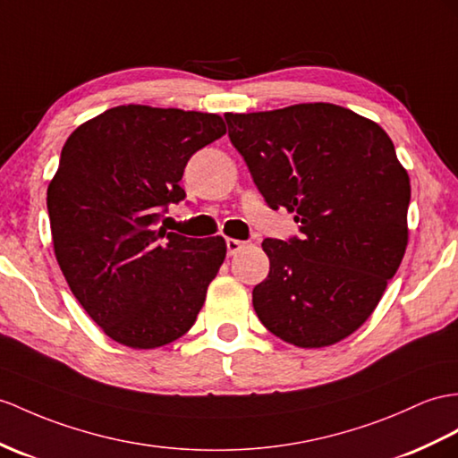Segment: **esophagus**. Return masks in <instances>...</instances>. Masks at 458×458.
Returning <instances> with one entry per match:
<instances>
[{"mask_svg":"<svg viewBox=\"0 0 458 458\" xmlns=\"http://www.w3.org/2000/svg\"><path fill=\"white\" fill-rule=\"evenodd\" d=\"M225 244H227V254L233 256V254H237L247 242H242V241H239V239H227Z\"/></svg>","mask_w":458,"mask_h":458,"instance_id":"obj_1","label":"esophagus"}]
</instances>
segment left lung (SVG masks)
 <instances>
[{"label": "left lung", "instance_id": "obj_1", "mask_svg": "<svg viewBox=\"0 0 458 458\" xmlns=\"http://www.w3.org/2000/svg\"><path fill=\"white\" fill-rule=\"evenodd\" d=\"M229 140L272 209L299 237L264 239L270 274L252 289L262 325L299 348L358 330L408 244L410 178L386 131L330 103L225 114Z\"/></svg>", "mask_w": 458, "mask_h": 458}]
</instances>
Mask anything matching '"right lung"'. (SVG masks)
Returning <instances> with one entry per match:
<instances>
[{
  "mask_svg": "<svg viewBox=\"0 0 458 458\" xmlns=\"http://www.w3.org/2000/svg\"><path fill=\"white\" fill-rule=\"evenodd\" d=\"M225 131L217 114L124 105L65 141L47 198L54 252L75 299L118 344L159 348L196 322L225 241L157 225L186 198L188 159Z\"/></svg>",
  "mask_w": 458,
  "mask_h": 458,
  "instance_id": "1",
  "label": "right lung"
}]
</instances>
